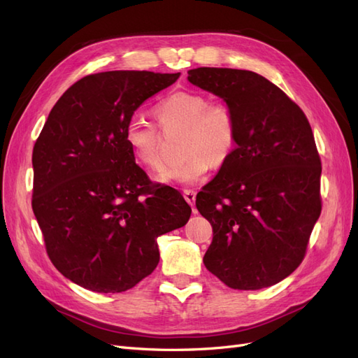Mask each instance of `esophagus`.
<instances>
[{
    "label": "esophagus",
    "mask_w": 358,
    "mask_h": 358,
    "mask_svg": "<svg viewBox=\"0 0 358 358\" xmlns=\"http://www.w3.org/2000/svg\"><path fill=\"white\" fill-rule=\"evenodd\" d=\"M183 197H185V200L189 206H194V203H196V191L185 189L183 191Z\"/></svg>",
    "instance_id": "34e87169"
}]
</instances>
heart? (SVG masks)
Instances as JSON below:
<instances>
[{"instance_id": "obj_1", "label": "heart", "mask_w": 358, "mask_h": 358, "mask_svg": "<svg viewBox=\"0 0 358 358\" xmlns=\"http://www.w3.org/2000/svg\"><path fill=\"white\" fill-rule=\"evenodd\" d=\"M162 127L187 125L183 152L187 155L161 166L155 179L161 183L194 185L208 173L210 162L221 166L236 146V121L225 103H209L208 96L191 91H176L155 107ZM125 143L137 162L157 167L159 162V131L142 116L134 115L125 125Z\"/></svg>"}]
</instances>
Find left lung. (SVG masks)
Here are the masks:
<instances>
[{
  "mask_svg": "<svg viewBox=\"0 0 358 358\" xmlns=\"http://www.w3.org/2000/svg\"><path fill=\"white\" fill-rule=\"evenodd\" d=\"M189 83L222 99L236 121V148L197 194L212 224L206 268L234 289H262L301 263L321 213V159L300 107L248 70L200 67Z\"/></svg>",
  "mask_w": 358,
  "mask_h": 358,
  "instance_id": "obj_1",
  "label": "left lung"
}]
</instances>
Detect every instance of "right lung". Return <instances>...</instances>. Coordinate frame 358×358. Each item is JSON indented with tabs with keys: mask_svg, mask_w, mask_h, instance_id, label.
<instances>
[{
	"mask_svg": "<svg viewBox=\"0 0 358 358\" xmlns=\"http://www.w3.org/2000/svg\"><path fill=\"white\" fill-rule=\"evenodd\" d=\"M179 73L117 70L76 82L53 106L32 150V210L48 255L86 289L122 292L154 272L158 236L185 225L191 208L152 187L125 143V125Z\"/></svg>",
	"mask_w": 358,
	"mask_h": 358,
	"instance_id": "1",
	"label": "right lung"
}]
</instances>
